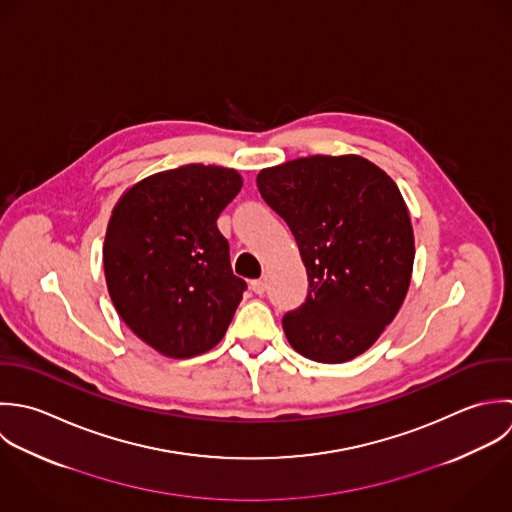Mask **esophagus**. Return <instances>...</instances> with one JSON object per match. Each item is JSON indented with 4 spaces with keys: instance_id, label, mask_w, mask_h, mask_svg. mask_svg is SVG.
<instances>
[{
    "instance_id": "1",
    "label": "esophagus",
    "mask_w": 512,
    "mask_h": 512,
    "mask_svg": "<svg viewBox=\"0 0 512 512\" xmlns=\"http://www.w3.org/2000/svg\"><path fill=\"white\" fill-rule=\"evenodd\" d=\"M250 288L254 290V294L262 296V294L266 292V280H264V278H260V280H252V282H250Z\"/></svg>"
}]
</instances>
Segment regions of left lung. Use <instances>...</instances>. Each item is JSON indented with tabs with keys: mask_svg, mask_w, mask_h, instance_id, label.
I'll list each match as a JSON object with an SVG mask.
<instances>
[{
	"mask_svg": "<svg viewBox=\"0 0 512 512\" xmlns=\"http://www.w3.org/2000/svg\"><path fill=\"white\" fill-rule=\"evenodd\" d=\"M290 226L308 272L306 302L282 320L290 345L320 363L367 351L407 296L415 238L393 182L359 155H314L256 176Z\"/></svg>",
	"mask_w": 512,
	"mask_h": 512,
	"instance_id": "8db88e82",
	"label": "left lung"
}]
</instances>
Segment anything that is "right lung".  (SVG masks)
Here are the masks:
<instances>
[{
	"label": "right lung",
	"mask_w": 512,
	"mask_h": 512,
	"mask_svg": "<svg viewBox=\"0 0 512 512\" xmlns=\"http://www.w3.org/2000/svg\"><path fill=\"white\" fill-rule=\"evenodd\" d=\"M242 176L216 165L151 174L123 192L103 244L107 290L137 338L186 359L224 338L246 290L216 220Z\"/></svg>",
	"instance_id": "right-lung-1"
}]
</instances>
